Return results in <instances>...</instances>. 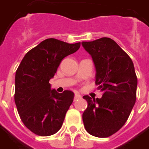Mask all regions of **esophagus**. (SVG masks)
I'll list each match as a JSON object with an SVG mask.
<instances>
[{
	"mask_svg": "<svg viewBox=\"0 0 149 149\" xmlns=\"http://www.w3.org/2000/svg\"><path fill=\"white\" fill-rule=\"evenodd\" d=\"M80 98H81V96L77 93H75V95H74V100H77V99H80Z\"/></svg>",
	"mask_w": 149,
	"mask_h": 149,
	"instance_id": "esophagus-1",
	"label": "esophagus"
}]
</instances>
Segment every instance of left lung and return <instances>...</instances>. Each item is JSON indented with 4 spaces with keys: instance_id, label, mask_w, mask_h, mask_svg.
<instances>
[{
    "instance_id": "1",
    "label": "left lung",
    "mask_w": 149,
    "mask_h": 149,
    "mask_svg": "<svg viewBox=\"0 0 149 149\" xmlns=\"http://www.w3.org/2000/svg\"><path fill=\"white\" fill-rule=\"evenodd\" d=\"M82 46L91 55L96 68V85L101 98L83 97L88 107L82 114L90 135L106 138L125 124L136 100L137 77L132 59L113 39L107 37Z\"/></svg>"
}]
</instances>
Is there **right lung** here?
<instances>
[{"label": "right lung", "mask_w": 149, "mask_h": 149, "mask_svg": "<svg viewBox=\"0 0 149 149\" xmlns=\"http://www.w3.org/2000/svg\"><path fill=\"white\" fill-rule=\"evenodd\" d=\"M80 47L81 42L47 38L29 51L17 68L14 101L21 120L35 135L52 136L62 127L74 93L51 89L49 81L61 60Z\"/></svg>", "instance_id": "obj_1"}]
</instances>
